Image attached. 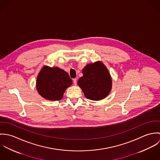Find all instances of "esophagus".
<instances>
[{"instance_id": "obj_1", "label": "esophagus", "mask_w": 160, "mask_h": 160, "mask_svg": "<svg viewBox=\"0 0 160 160\" xmlns=\"http://www.w3.org/2000/svg\"><path fill=\"white\" fill-rule=\"evenodd\" d=\"M73 84H74V85H76L77 84V79L75 78V79H73Z\"/></svg>"}]
</instances>
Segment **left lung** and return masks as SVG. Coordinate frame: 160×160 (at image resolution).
Listing matches in <instances>:
<instances>
[{"mask_svg":"<svg viewBox=\"0 0 160 160\" xmlns=\"http://www.w3.org/2000/svg\"><path fill=\"white\" fill-rule=\"evenodd\" d=\"M82 72L83 76L79 79L78 85L87 98L97 101L108 95L112 88V79L102 62L86 65Z\"/></svg>","mask_w":160,"mask_h":160,"instance_id":"left-lung-1","label":"left lung"}]
</instances>
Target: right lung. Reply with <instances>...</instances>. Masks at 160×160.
Wrapping results in <instances>:
<instances>
[{
	"mask_svg": "<svg viewBox=\"0 0 160 160\" xmlns=\"http://www.w3.org/2000/svg\"><path fill=\"white\" fill-rule=\"evenodd\" d=\"M72 82L68 72L63 69L44 66L38 75L36 89L39 95L46 100H60Z\"/></svg>",
	"mask_w": 160,
	"mask_h": 160,
	"instance_id": "1",
	"label": "right lung"
}]
</instances>
